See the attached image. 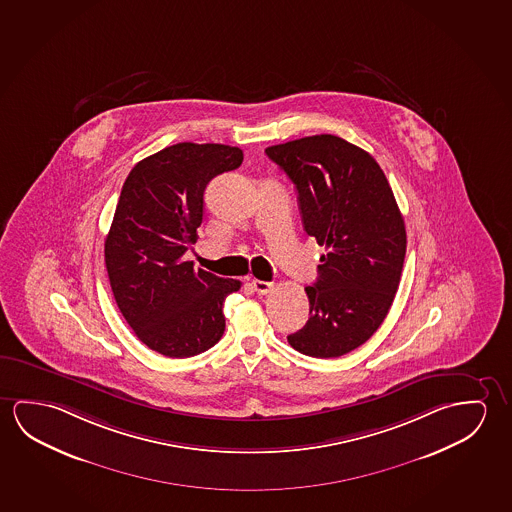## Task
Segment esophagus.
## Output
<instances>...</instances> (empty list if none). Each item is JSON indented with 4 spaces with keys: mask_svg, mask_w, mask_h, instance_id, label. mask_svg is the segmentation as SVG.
<instances>
[{
    "mask_svg": "<svg viewBox=\"0 0 512 512\" xmlns=\"http://www.w3.org/2000/svg\"><path fill=\"white\" fill-rule=\"evenodd\" d=\"M252 288L260 295H267V293L274 290V283H267V281H260V279H252Z\"/></svg>",
    "mask_w": 512,
    "mask_h": 512,
    "instance_id": "1",
    "label": "esophagus"
}]
</instances>
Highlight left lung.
Instances as JSON below:
<instances>
[{
	"mask_svg": "<svg viewBox=\"0 0 512 512\" xmlns=\"http://www.w3.org/2000/svg\"><path fill=\"white\" fill-rule=\"evenodd\" d=\"M292 179L304 231L324 245L309 320L288 343L311 357H340L379 329L398 290L406 226L374 156L334 135L265 149Z\"/></svg>",
	"mask_w": 512,
	"mask_h": 512,
	"instance_id": "8db88e82",
	"label": "left lung"
}]
</instances>
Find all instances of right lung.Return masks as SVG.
Listing matches in <instances>:
<instances>
[{
  "label": "right lung",
  "instance_id": "1",
  "mask_svg": "<svg viewBox=\"0 0 512 512\" xmlns=\"http://www.w3.org/2000/svg\"><path fill=\"white\" fill-rule=\"evenodd\" d=\"M242 160L238 147L181 142L138 162L122 185L105 240L108 279L133 333L163 356H197L224 334V299L240 281L183 256L203 222L206 185Z\"/></svg>",
  "mask_w": 512,
  "mask_h": 512
}]
</instances>
